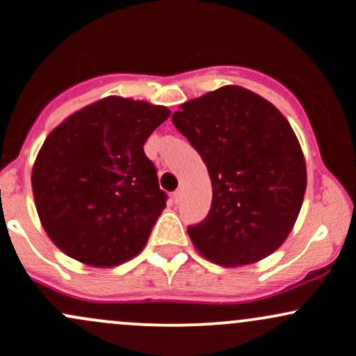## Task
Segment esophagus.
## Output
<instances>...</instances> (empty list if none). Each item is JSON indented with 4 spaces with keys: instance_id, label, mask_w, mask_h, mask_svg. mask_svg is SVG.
I'll return each mask as SVG.
<instances>
[{
    "instance_id": "1",
    "label": "esophagus",
    "mask_w": 356,
    "mask_h": 356,
    "mask_svg": "<svg viewBox=\"0 0 356 356\" xmlns=\"http://www.w3.org/2000/svg\"><path fill=\"white\" fill-rule=\"evenodd\" d=\"M181 200H182V191L177 189L174 193V201H175V203H181Z\"/></svg>"
}]
</instances>
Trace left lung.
<instances>
[{"label": "left lung", "mask_w": 356, "mask_h": 356, "mask_svg": "<svg viewBox=\"0 0 356 356\" xmlns=\"http://www.w3.org/2000/svg\"><path fill=\"white\" fill-rule=\"evenodd\" d=\"M207 163L213 200L188 228L201 256L222 266L264 259L285 242L307 188L305 159L290 122L250 90L227 85L172 115Z\"/></svg>", "instance_id": "left-lung-1"}]
</instances>
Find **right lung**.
<instances>
[{
	"mask_svg": "<svg viewBox=\"0 0 356 356\" xmlns=\"http://www.w3.org/2000/svg\"><path fill=\"white\" fill-rule=\"evenodd\" d=\"M170 111L106 97L66 118L32 168L40 223L66 256L111 268L140 254L165 208L143 145Z\"/></svg>",
	"mask_w": 356,
	"mask_h": 356,
	"instance_id": "1",
	"label": "right lung"
}]
</instances>
